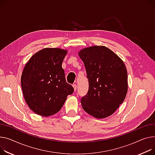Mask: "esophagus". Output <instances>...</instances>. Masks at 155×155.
Instances as JSON below:
<instances>
[{"instance_id":"obj_1","label":"esophagus","mask_w":155,"mask_h":155,"mask_svg":"<svg viewBox=\"0 0 155 155\" xmlns=\"http://www.w3.org/2000/svg\"><path fill=\"white\" fill-rule=\"evenodd\" d=\"M72 86H73L74 90H75V91H76V90H77V85H76V84H74V85H72Z\"/></svg>"}]
</instances>
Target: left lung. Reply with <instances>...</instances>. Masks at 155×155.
I'll return each instance as SVG.
<instances>
[{"instance_id": "1", "label": "left lung", "mask_w": 155, "mask_h": 155, "mask_svg": "<svg viewBox=\"0 0 155 155\" xmlns=\"http://www.w3.org/2000/svg\"><path fill=\"white\" fill-rule=\"evenodd\" d=\"M89 87L81 99L83 109L97 118H105L118 109L128 91V75L123 60L105 46H92L81 50Z\"/></svg>"}]
</instances>
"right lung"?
I'll return each mask as SVG.
<instances>
[{"mask_svg":"<svg viewBox=\"0 0 155 155\" xmlns=\"http://www.w3.org/2000/svg\"><path fill=\"white\" fill-rule=\"evenodd\" d=\"M67 50L45 48L32 56L21 76L23 95L28 107L42 117L53 115L63 107L73 87L67 83L61 67Z\"/></svg>","mask_w":155,"mask_h":155,"instance_id":"1","label":"right lung"}]
</instances>
